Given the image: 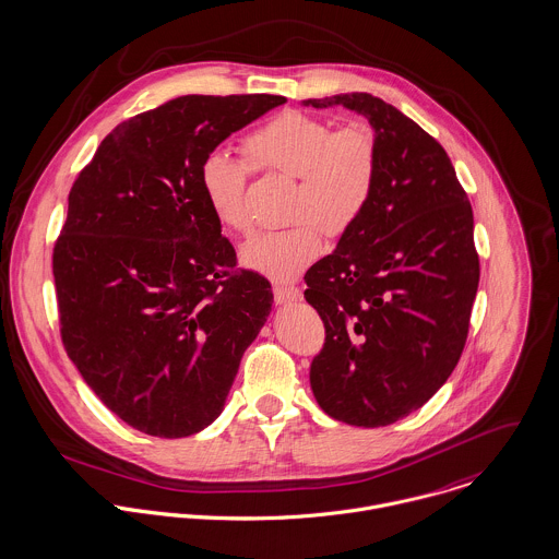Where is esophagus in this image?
Instances as JSON below:
<instances>
[{"label":"esophagus","mask_w":559,"mask_h":559,"mask_svg":"<svg viewBox=\"0 0 559 559\" xmlns=\"http://www.w3.org/2000/svg\"><path fill=\"white\" fill-rule=\"evenodd\" d=\"M300 289L294 285H276L274 287V300L276 305H287V302H296L300 300Z\"/></svg>","instance_id":"1"}]
</instances>
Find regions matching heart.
Returning a JSON list of instances; mask_svg holds the SVG:
<instances>
[{
	"instance_id": "heart-1",
	"label": "heart",
	"mask_w": 559,
	"mask_h": 559,
	"mask_svg": "<svg viewBox=\"0 0 559 559\" xmlns=\"http://www.w3.org/2000/svg\"><path fill=\"white\" fill-rule=\"evenodd\" d=\"M252 170L296 179L294 218L283 230L252 237L241 259L274 281H292L322 252V228L341 235L367 210L378 175V144L362 122L333 129L320 116L285 110L252 129L241 142ZM248 167L223 151L205 155L199 183L216 221L228 230L246 233L250 218L243 205Z\"/></svg>"
}]
</instances>
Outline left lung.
<instances>
[{
	"instance_id": "1",
	"label": "left lung",
	"mask_w": 559,
	"mask_h": 559,
	"mask_svg": "<svg viewBox=\"0 0 559 559\" xmlns=\"http://www.w3.org/2000/svg\"><path fill=\"white\" fill-rule=\"evenodd\" d=\"M305 106L362 114L378 175L362 216L305 276L326 338L311 389L336 421L380 428L421 408L464 349L479 283L473 210L445 148L367 93Z\"/></svg>"
}]
</instances>
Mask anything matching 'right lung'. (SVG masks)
I'll return each instance as SVG.
<instances>
[{
  "label": "right lung",
  "mask_w": 559,
  "mask_h": 559,
  "mask_svg": "<svg viewBox=\"0 0 559 559\" xmlns=\"http://www.w3.org/2000/svg\"><path fill=\"white\" fill-rule=\"evenodd\" d=\"M285 102L186 95L138 114L104 138L69 192L53 246L62 343L95 395L148 437H190L223 413L272 311V285L237 267L199 168Z\"/></svg>",
  "instance_id": "1"
}]
</instances>
